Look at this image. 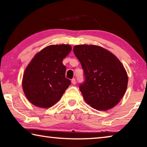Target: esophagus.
Masks as SVG:
<instances>
[{
    "instance_id": "obj_1",
    "label": "esophagus",
    "mask_w": 147,
    "mask_h": 147,
    "mask_svg": "<svg viewBox=\"0 0 147 147\" xmlns=\"http://www.w3.org/2000/svg\"><path fill=\"white\" fill-rule=\"evenodd\" d=\"M71 82H72V84H74V85H75L76 83V79H75V78H73V79H72V80H71Z\"/></svg>"
}]
</instances>
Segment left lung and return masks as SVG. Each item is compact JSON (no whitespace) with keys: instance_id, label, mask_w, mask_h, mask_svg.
<instances>
[{"instance_id":"8db88e82","label":"left lung","mask_w":147,"mask_h":147,"mask_svg":"<svg viewBox=\"0 0 147 147\" xmlns=\"http://www.w3.org/2000/svg\"><path fill=\"white\" fill-rule=\"evenodd\" d=\"M73 51L84 71V81L79 89L86 102L103 111L117 104L128 85L127 73L121 61L99 46L76 45Z\"/></svg>"}]
</instances>
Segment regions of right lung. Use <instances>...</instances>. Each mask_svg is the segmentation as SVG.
I'll use <instances>...</instances> for the list:
<instances>
[{"mask_svg":"<svg viewBox=\"0 0 147 147\" xmlns=\"http://www.w3.org/2000/svg\"><path fill=\"white\" fill-rule=\"evenodd\" d=\"M71 51L69 45L45 47L34 57L24 71L23 88L26 98L39 108L55 104L71 85L65 78L63 58Z\"/></svg>","mask_w":147,"mask_h":147,"instance_id":"right-lung-1","label":"right lung"}]
</instances>
